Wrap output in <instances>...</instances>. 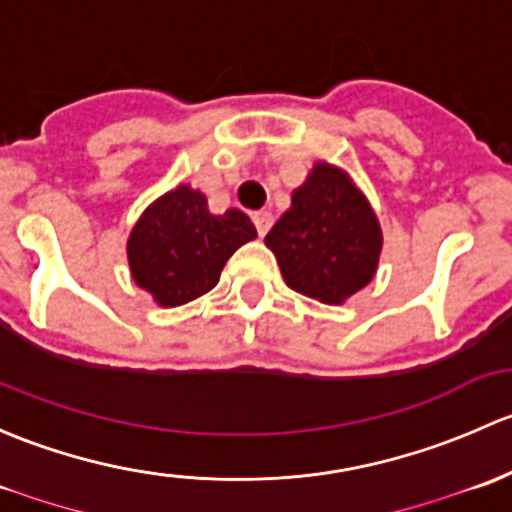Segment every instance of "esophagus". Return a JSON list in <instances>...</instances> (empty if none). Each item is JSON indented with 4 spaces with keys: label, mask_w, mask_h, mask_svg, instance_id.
I'll list each match as a JSON object with an SVG mask.
<instances>
[{
    "label": "esophagus",
    "mask_w": 512,
    "mask_h": 512,
    "mask_svg": "<svg viewBox=\"0 0 512 512\" xmlns=\"http://www.w3.org/2000/svg\"><path fill=\"white\" fill-rule=\"evenodd\" d=\"M254 224H256L258 236H266L268 229L273 226V214L266 212V209H261V212H254Z\"/></svg>",
    "instance_id": "esophagus-1"
}]
</instances>
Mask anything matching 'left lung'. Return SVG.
Masks as SVG:
<instances>
[{
    "instance_id": "obj_1",
    "label": "left lung",
    "mask_w": 512,
    "mask_h": 512,
    "mask_svg": "<svg viewBox=\"0 0 512 512\" xmlns=\"http://www.w3.org/2000/svg\"><path fill=\"white\" fill-rule=\"evenodd\" d=\"M293 291L340 305L372 281L382 231L365 194L328 162H318L293 204L266 236Z\"/></svg>"
}]
</instances>
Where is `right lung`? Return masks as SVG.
I'll use <instances>...</instances> for the list:
<instances>
[{"label":"right lung","instance_id":"add662e5","mask_svg":"<svg viewBox=\"0 0 512 512\" xmlns=\"http://www.w3.org/2000/svg\"><path fill=\"white\" fill-rule=\"evenodd\" d=\"M256 239V226L239 209L209 214L192 187L172 189L145 209L128 239L135 283L165 308L189 303L219 283L221 268L239 246Z\"/></svg>","mask_w":512,"mask_h":512}]
</instances>
